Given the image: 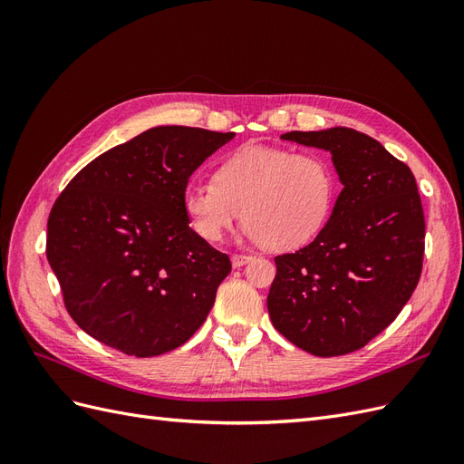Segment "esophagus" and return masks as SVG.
<instances>
[{"label": "esophagus", "mask_w": 464, "mask_h": 464, "mask_svg": "<svg viewBox=\"0 0 464 464\" xmlns=\"http://www.w3.org/2000/svg\"><path fill=\"white\" fill-rule=\"evenodd\" d=\"M249 261H251V256H246V254H234L232 256V265L236 266V269H237V266H244Z\"/></svg>", "instance_id": "obj_1"}]
</instances>
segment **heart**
Masks as SVG:
<instances>
[{"mask_svg": "<svg viewBox=\"0 0 464 464\" xmlns=\"http://www.w3.org/2000/svg\"><path fill=\"white\" fill-rule=\"evenodd\" d=\"M336 172L317 150L246 145L224 159L213 181L184 189L189 227L218 242L244 217L246 232L271 249H292L315 237L331 215Z\"/></svg>", "mask_w": 464, "mask_h": 464, "instance_id": "b5f03b06", "label": "heart"}]
</instances>
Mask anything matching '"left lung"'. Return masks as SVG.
Returning <instances> with one entry per match:
<instances>
[{"mask_svg": "<svg viewBox=\"0 0 464 464\" xmlns=\"http://www.w3.org/2000/svg\"><path fill=\"white\" fill-rule=\"evenodd\" d=\"M280 139L329 150L344 188L315 240L275 257L266 307L275 329L305 353L350 354L395 321L422 275L426 220L416 179L356 130Z\"/></svg>", "mask_w": 464, "mask_h": 464, "instance_id": "obj_1", "label": "left lung"}]
</instances>
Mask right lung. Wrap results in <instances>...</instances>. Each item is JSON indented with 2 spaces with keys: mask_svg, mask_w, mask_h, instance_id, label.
<instances>
[{
  "mask_svg": "<svg viewBox=\"0 0 464 464\" xmlns=\"http://www.w3.org/2000/svg\"><path fill=\"white\" fill-rule=\"evenodd\" d=\"M234 133L160 125L102 152L48 217L46 257L67 314L137 358L184 344L215 304L230 257L189 228V176Z\"/></svg>",
  "mask_w": 464,
  "mask_h": 464,
  "instance_id": "add662e5",
  "label": "right lung"
}]
</instances>
